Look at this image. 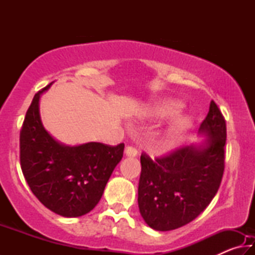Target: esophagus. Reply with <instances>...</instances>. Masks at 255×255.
<instances>
[{
	"mask_svg": "<svg viewBox=\"0 0 255 255\" xmlns=\"http://www.w3.org/2000/svg\"><path fill=\"white\" fill-rule=\"evenodd\" d=\"M125 154H126V156L135 157L137 155V149L135 147H132V146H127V147L125 148Z\"/></svg>",
	"mask_w": 255,
	"mask_h": 255,
	"instance_id": "esophagus-1",
	"label": "esophagus"
}]
</instances>
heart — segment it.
<instances>
[{
    "label": "heart",
    "instance_id": "1",
    "mask_svg": "<svg viewBox=\"0 0 255 255\" xmlns=\"http://www.w3.org/2000/svg\"><path fill=\"white\" fill-rule=\"evenodd\" d=\"M183 105L180 101L176 100H163L154 103L147 108V115L150 117L156 119L169 118L172 116L178 115L182 109ZM190 125V117L188 116H179L169 126H167L164 131L161 133L159 143L163 147H170L173 146L179 138L183 135Z\"/></svg>",
    "mask_w": 255,
    "mask_h": 255
}]
</instances>
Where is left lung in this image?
<instances>
[{
	"instance_id": "1",
	"label": "left lung",
	"mask_w": 255,
	"mask_h": 255,
	"mask_svg": "<svg viewBox=\"0 0 255 255\" xmlns=\"http://www.w3.org/2000/svg\"><path fill=\"white\" fill-rule=\"evenodd\" d=\"M199 132L208 137L201 145L185 146L154 161L141 154L138 207L155 231L187 225L218 191L225 167L226 122L213 100Z\"/></svg>"
}]
</instances>
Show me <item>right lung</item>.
I'll use <instances>...</instances> for the list:
<instances>
[{
    "mask_svg": "<svg viewBox=\"0 0 255 255\" xmlns=\"http://www.w3.org/2000/svg\"><path fill=\"white\" fill-rule=\"evenodd\" d=\"M40 90L25 114L20 131L21 170L34 196L49 210L64 217H80L100 201L112 171L122 161L125 145L58 143L42 126Z\"/></svg>",
    "mask_w": 255,
    "mask_h": 255,
    "instance_id": "right-lung-1",
    "label": "right lung"
}]
</instances>
